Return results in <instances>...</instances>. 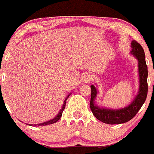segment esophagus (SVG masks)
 <instances>
[{
    "mask_svg": "<svg viewBox=\"0 0 154 154\" xmlns=\"http://www.w3.org/2000/svg\"><path fill=\"white\" fill-rule=\"evenodd\" d=\"M92 80V75L90 73H85L83 75L82 82L84 83H88Z\"/></svg>",
    "mask_w": 154,
    "mask_h": 154,
    "instance_id": "34e87169",
    "label": "esophagus"
}]
</instances>
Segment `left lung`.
<instances>
[{"label":"left lung","instance_id":"obj_1","mask_svg":"<svg viewBox=\"0 0 154 154\" xmlns=\"http://www.w3.org/2000/svg\"><path fill=\"white\" fill-rule=\"evenodd\" d=\"M131 50L130 54L137 60L138 68L139 87L137 94L129 105L121 109H109L96 104L97 95L98 91L94 85H91L90 107L93 115L103 123L113 125V124L125 123L131 120L137 112L142 105L145 102L147 95V66L145 61V54L143 48L136 41H132L131 44Z\"/></svg>","mask_w":154,"mask_h":154}]
</instances>
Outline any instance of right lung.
Returning <instances> with one entry per match:
<instances>
[{"label": "right lung", "mask_w": 154, "mask_h": 154, "mask_svg": "<svg viewBox=\"0 0 154 154\" xmlns=\"http://www.w3.org/2000/svg\"><path fill=\"white\" fill-rule=\"evenodd\" d=\"M71 94V93L69 94L68 95V96H66V99L64 100V102H63V104L62 107H61L60 110L59 111V112L57 113V115L56 116L54 117V118H53L52 119H50L48 120V121H47V122H42V123H39V124H27L26 123V125H31V126H32V125H35V126H36V125H38V126H39V125H41V126H42V125H51V124H54L55 123V122H57L58 121V120L60 119V117L62 116V114H63V111L64 110V109H65V106H66V100L68 99V97H69V95Z\"/></svg>", "instance_id": "add662e5"}]
</instances>
